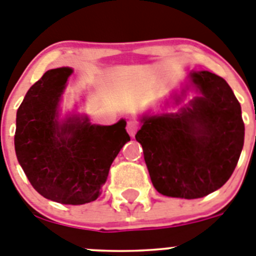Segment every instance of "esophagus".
<instances>
[{"mask_svg":"<svg viewBox=\"0 0 256 256\" xmlns=\"http://www.w3.org/2000/svg\"><path fill=\"white\" fill-rule=\"evenodd\" d=\"M138 128H139V125H138L136 121H132V120L128 121V125H126V130H128V135H130L131 138L135 136V134H136Z\"/></svg>","mask_w":256,"mask_h":256,"instance_id":"1","label":"esophagus"}]
</instances>
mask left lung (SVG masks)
I'll list each match as a JSON object with an SVG mask.
<instances>
[{"label": "left lung", "instance_id": "left-lung-1", "mask_svg": "<svg viewBox=\"0 0 256 256\" xmlns=\"http://www.w3.org/2000/svg\"><path fill=\"white\" fill-rule=\"evenodd\" d=\"M188 79L190 85L174 94L171 103L182 102L190 86L198 96L176 114H144L135 139L158 192L198 199L228 181L242 150L245 125L224 79L209 71H191Z\"/></svg>", "mask_w": 256, "mask_h": 256}]
</instances>
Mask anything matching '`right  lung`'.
Masks as SVG:
<instances>
[{
    "mask_svg": "<svg viewBox=\"0 0 256 256\" xmlns=\"http://www.w3.org/2000/svg\"><path fill=\"white\" fill-rule=\"evenodd\" d=\"M72 68L48 70L28 90L16 114L15 152L32 186L46 199L80 206L94 202L112 162L130 140L126 121L94 125L88 116L60 118Z\"/></svg>",
    "mask_w": 256,
    "mask_h": 256,
    "instance_id": "add662e5",
    "label": "right lung"
}]
</instances>
